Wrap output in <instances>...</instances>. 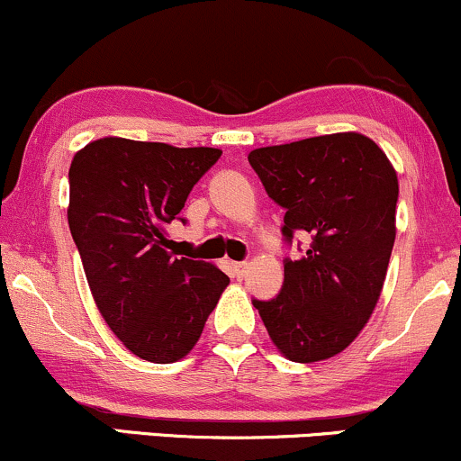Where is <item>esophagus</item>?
Masks as SVG:
<instances>
[{"mask_svg":"<svg viewBox=\"0 0 461 461\" xmlns=\"http://www.w3.org/2000/svg\"><path fill=\"white\" fill-rule=\"evenodd\" d=\"M231 268H234L236 277H245L247 271H249V264L247 262H234V264H231Z\"/></svg>","mask_w":461,"mask_h":461,"instance_id":"esophagus-1","label":"esophagus"}]
</instances>
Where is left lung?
<instances>
[{"label": "left lung", "instance_id": "left-lung-1", "mask_svg": "<svg viewBox=\"0 0 461 461\" xmlns=\"http://www.w3.org/2000/svg\"><path fill=\"white\" fill-rule=\"evenodd\" d=\"M249 164L285 208V240L312 234L308 251L285 260L282 293L253 305L290 362L330 359L356 340L382 294L396 238L393 162L368 136L338 131L260 147Z\"/></svg>", "mask_w": 461, "mask_h": 461}]
</instances>
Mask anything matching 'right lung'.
Returning a JSON list of instances; mask_svg holds the SVG:
<instances>
[{
	"label": "right lung",
	"mask_w": 461,
	"mask_h": 461,
	"mask_svg": "<svg viewBox=\"0 0 461 461\" xmlns=\"http://www.w3.org/2000/svg\"><path fill=\"white\" fill-rule=\"evenodd\" d=\"M221 153L105 136L71 160L68 230L88 288L114 336L147 362L188 356L230 284L212 262L168 253V225Z\"/></svg>",
	"instance_id": "add662e5"
}]
</instances>
